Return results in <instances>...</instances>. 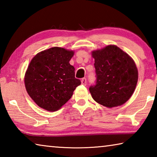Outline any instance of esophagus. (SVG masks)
I'll use <instances>...</instances> for the list:
<instances>
[{"label":"esophagus","instance_id":"obj_1","mask_svg":"<svg viewBox=\"0 0 157 157\" xmlns=\"http://www.w3.org/2000/svg\"><path fill=\"white\" fill-rule=\"evenodd\" d=\"M81 82H82V84H83V85H86V79L85 78H82V80H81Z\"/></svg>","mask_w":157,"mask_h":157}]
</instances>
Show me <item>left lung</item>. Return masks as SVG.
I'll list each match as a JSON object with an SVG mask.
<instances>
[{"label": "left lung", "mask_w": 157, "mask_h": 157, "mask_svg": "<svg viewBox=\"0 0 157 157\" xmlns=\"http://www.w3.org/2000/svg\"><path fill=\"white\" fill-rule=\"evenodd\" d=\"M92 55L96 73L95 84L89 87L92 98L109 108L123 105L137 84L138 70L134 60L114 45L93 51Z\"/></svg>", "instance_id": "1"}]
</instances>
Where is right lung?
<instances>
[{
  "label": "right lung",
  "mask_w": 157,
  "mask_h": 157,
  "mask_svg": "<svg viewBox=\"0 0 157 157\" xmlns=\"http://www.w3.org/2000/svg\"><path fill=\"white\" fill-rule=\"evenodd\" d=\"M74 52L53 47L33 57L25 75L28 94L34 102L49 111L60 109L81 84L75 78V68L69 61Z\"/></svg>",
  "instance_id": "1"
}]
</instances>
